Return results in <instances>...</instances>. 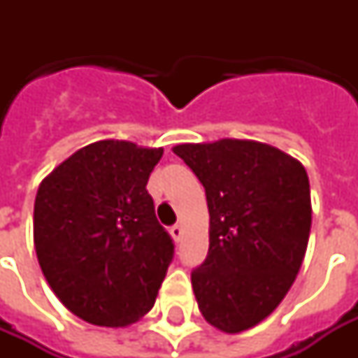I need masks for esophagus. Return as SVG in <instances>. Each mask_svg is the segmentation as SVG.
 <instances>
[{
  "label": "esophagus",
  "instance_id": "esophagus-1",
  "mask_svg": "<svg viewBox=\"0 0 358 358\" xmlns=\"http://www.w3.org/2000/svg\"><path fill=\"white\" fill-rule=\"evenodd\" d=\"M171 236H173L174 241H180V238H182V227L180 224H174V227H171Z\"/></svg>",
  "mask_w": 358,
  "mask_h": 358
}]
</instances>
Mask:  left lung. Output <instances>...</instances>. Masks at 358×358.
Listing matches in <instances>:
<instances>
[{"mask_svg": "<svg viewBox=\"0 0 358 358\" xmlns=\"http://www.w3.org/2000/svg\"><path fill=\"white\" fill-rule=\"evenodd\" d=\"M173 152L206 189L210 249L191 273L202 316L229 334L255 327L286 297L312 224L303 163L249 139L185 143Z\"/></svg>", "mask_w": 358, "mask_h": 358, "instance_id": "left-lung-1", "label": "left lung"}]
</instances>
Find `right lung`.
Segmentation results:
<instances>
[{
  "label": "right lung",
  "mask_w": 358,
  "mask_h": 358,
  "mask_svg": "<svg viewBox=\"0 0 358 358\" xmlns=\"http://www.w3.org/2000/svg\"><path fill=\"white\" fill-rule=\"evenodd\" d=\"M163 148L96 141L38 185L33 239L59 301L100 327H126L150 310L174 245L157 223L148 176Z\"/></svg>",
  "instance_id": "obj_1"
}]
</instances>
